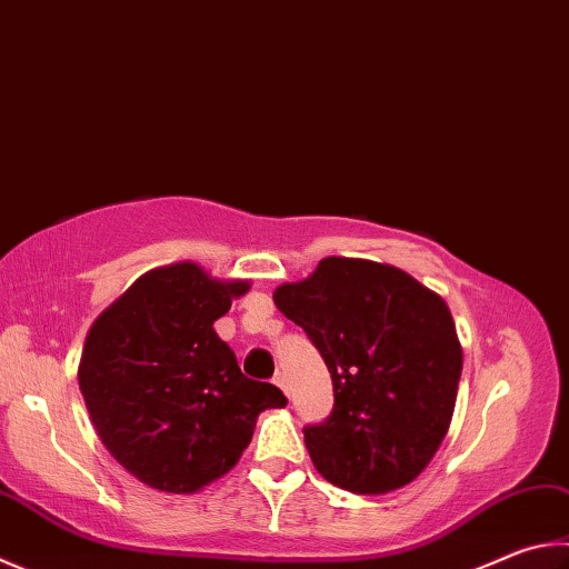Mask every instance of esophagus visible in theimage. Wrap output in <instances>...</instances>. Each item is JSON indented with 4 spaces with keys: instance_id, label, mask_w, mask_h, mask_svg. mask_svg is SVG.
I'll use <instances>...</instances> for the list:
<instances>
[{
    "instance_id": "34e87169",
    "label": "esophagus",
    "mask_w": 569,
    "mask_h": 569,
    "mask_svg": "<svg viewBox=\"0 0 569 569\" xmlns=\"http://www.w3.org/2000/svg\"><path fill=\"white\" fill-rule=\"evenodd\" d=\"M273 383H276L278 388H281V390L286 392V396H288V392H291V390H288V378H286L283 373H276V378H273Z\"/></svg>"
}]
</instances>
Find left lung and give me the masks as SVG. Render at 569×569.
<instances>
[{"instance_id": "obj_1", "label": "left lung", "mask_w": 569, "mask_h": 569, "mask_svg": "<svg viewBox=\"0 0 569 569\" xmlns=\"http://www.w3.org/2000/svg\"><path fill=\"white\" fill-rule=\"evenodd\" d=\"M333 378V412L303 430L328 482L380 495L418 478L448 436L462 373L450 308L390 263L328 256L273 291Z\"/></svg>"}]
</instances>
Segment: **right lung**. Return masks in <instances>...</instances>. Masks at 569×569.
I'll return each mask as SVG.
<instances>
[{
    "label": "right lung",
    "instance_id": "right-lung-1",
    "mask_svg": "<svg viewBox=\"0 0 569 569\" xmlns=\"http://www.w3.org/2000/svg\"><path fill=\"white\" fill-rule=\"evenodd\" d=\"M251 283L221 281L199 263L151 268L91 323L79 390L113 460L139 482L189 495L223 478L266 408L271 383L246 378L213 330Z\"/></svg>",
    "mask_w": 569,
    "mask_h": 569
}]
</instances>
